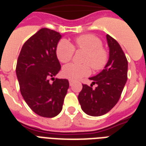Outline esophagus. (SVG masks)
I'll return each mask as SVG.
<instances>
[{"mask_svg":"<svg viewBox=\"0 0 146 146\" xmlns=\"http://www.w3.org/2000/svg\"><path fill=\"white\" fill-rule=\"evenodd\" d=\"M69 83H70V86H72V85L73 84V80H69Z\"/></svg>","mask_w":146,"mask_h":146,"instance_id":"34e87169","label":"esophagus"}]
</instances>
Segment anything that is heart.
Instances as JSON below:
<instances>
[{
  "label": "heart",
  "mask_w": 146,
  "mask_h": 146,
  "mask_svg": "<svg viewBox=\"0 0 146 146\" xmlns=\"http://www.w3.org/2000/svg\"><path fill=\"white\" fill-rule=\"evenodd\" d=\"M75 48L84 50L82 62L84 64H70L62 69V74L70 80H77L89 76L91 68L94 70H101L106 66L108 53L102 46V40L94 35H82L74 40V46L66 39H61L57 44L56 55L61 63H68L73 58Z\"/></svg>",
  "instance_id": "b5f03b06"
}]
</instances>
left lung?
I'll return each instance as SVG.
<instances>
[{"mask_svg": "<svg viewBox=\"0 0 146 146\" xmlns=\"http://www.w3.org/2000/svg\"><path fill=\"white\" fill-rule=\"evenodd\" d=\"M110 52L109 60L104 69L89 80L90 86L82 84L78 96L82 111L88 115L98 117L110 111L120 99L127 80L128 61L123 50L113 38L107 35ZM97 86L92 89L93 85Z\"/></svg>", "mask_w": 146, "mask_h": 146, "instance_id": "1", "label": "left lung"}]
</instances>
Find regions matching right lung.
I'll return each mask as SVG.
<instances>
[{
    "instance_id": "add662e5",
    "label": "right lung",
    "mask_w": 146,
    "mask_h": 146,
    "mask_svg": "<svg viewBox=\"0 0 146 146\" xmlns=\"http://www.w3.org/2000/svg\"><path fill=\"white\" fill-rule=\"evenodd\" d=\"M60 38L56 31L41 29L24 43L17 59L16 73L22 96L44 117H54L61 111L69 88L68 80L54 78L60 70L56 55Z\"/></svg>"
}]
</instances>
